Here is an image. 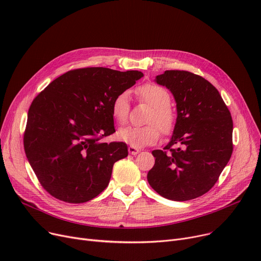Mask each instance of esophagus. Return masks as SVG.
Instances as JSON below:
<instances>
[{
	"instance_id": "esophagus-1",
	"label": "esophagus",
	"mask_w": 261,
	"mask_h": 261,
	"mask_svg": "<svg viewBox=\"0 0 261 261\" xmlns=\"http://www.w3.org/2000/svg\"><path fill=\"white\" fill-rule=\"evenodd\" d=\"M128 151H129V153L135 155V154H138L141 151V149L138 148V147H134V146H129L128 147Z\"/></svg>"
}]
</instances>
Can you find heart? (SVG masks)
Wrapping results in <instances>:
<instances>
[{
    "label": "heart",
    "mask_w": 261,
    "mask_h": 261,
    "mask_svg": "<svg viewBox=\"0 0 261 261\" xmlns=\"http://www.w3.org/2000/svg\"><path fill=\"white\" fill-rule=\"evenodd\" d=\"M139 98L151 106L153 111L150 113L147 123L144 127L127 126L117 131V139L130 146L143 147L154 144L159 141L161 132L164 134H170L176 123V116L171 105L170 93L162 86L155 84H145L136 91ZM130 111L129 94L121 92L117 94L111 103V113L118 123H125L128 119Z\"/></svg>",
    "instance_id": "heart-1"
}]
</instances>
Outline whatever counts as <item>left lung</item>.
Returning <instances> with one entry per match:
<instances>
[{"mask_svg":"<svg viewBox=\"0 0 261 261\" xmlns=\"http://www.w3.org/2000/svg\"><path fill=\"white\" fill-rule=\"evenodd\" d=\"M155 81L173 94L177 118L169 144L152 151L148 182L166 199H196L214 187L231 156L230 112L218 90L199 75L170 70Z\"/></svg>","mask_w":261,"mask_h":261,"instance_id":"1","label":"left lung"}]
</instances>
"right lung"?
I'll return each mask as SVG.
<instances>
[{"label": "right lung", "instance_id": "right-lung-1", "mask_svg": "<svg viewBox=\"0 0 261 261\" xmlns=\"http://www.w3.org/2000/svg\"><path fill=\"white\" fill-rule=\"evenodd\" d=\"M144 74L84 67L59 76L33 100L24 150L47 193L66 203L97 197L111 179L114 163L128 155L126 143H103L115 132L111 103Z\"/></svg>", "mask_w": 261, "mask_h": 261}]
</instances>
